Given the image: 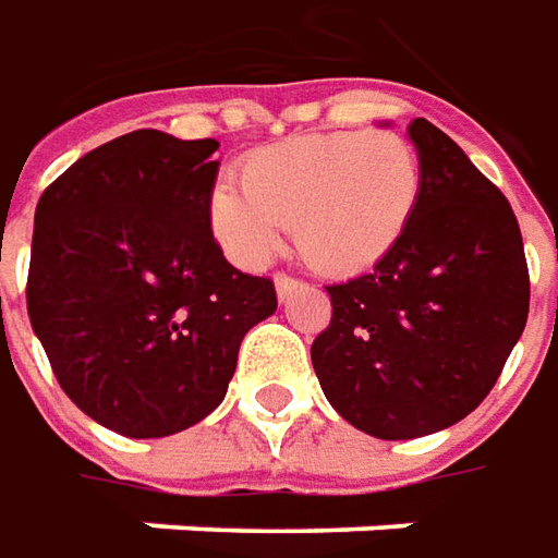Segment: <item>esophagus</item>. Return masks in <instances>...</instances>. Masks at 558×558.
Segmentation results:
<instances>
[{"label": "esophagus", "instance_id": "esophagus-1", "mask_svg": "<svg viewBox=\"0 0 558 558\" xmlns=\"http://www.w3.org/2000/svg\"><path fill=\"white\" fill-rule=\"evenodd\" d=\"M275 287H278V296L287 299V296H290V293H296V290H302L305 283H302V280H299V278H293V275H278V278H275Z\"/></svg>", "mask_w": 558, "mask_h": 558}]
</instances>
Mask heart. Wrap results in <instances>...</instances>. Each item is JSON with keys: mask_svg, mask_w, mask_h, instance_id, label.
<instances>
[{"mask_svg": "<svg viewBox=\"0 0 558 558\" xmlns=\"http://www.w3.org/2000/svg\"><path fill=\"white\" fill-rule=\"evenodd\" d=\"M241 184L213 194V225L231 256L268 259L293 225L302 259L352 275L401 238L420 197V160L395 132L302 135L253 154Z\"/></svg>", "mask_w": 558, "mask_h": 558, "instance_id": "b5f03b06", "label": "heart"}]
</instances>
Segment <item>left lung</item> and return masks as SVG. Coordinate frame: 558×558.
Here are the masks:
<instances>
[{
    "mask_svg": "<svg viewBox=\"0 0 558 558\" xmlns=\"http://www.w3.org/2000/svg\"><path fill=\"white\" fill-rule=\"evenodd\" d=\"M420 197L374 271L330 283L312 342L327 401L355 429L401 441L448 429L494 389L529 320V262L500 187L416 117Z\"/></svg>",
    "mask_w": 558,
    "mask_h": 558,
    "instance_id": "obj_1",
    "label": "left lung"
}]
</instances>
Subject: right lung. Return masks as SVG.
Masks as SVG:
<instances>
[{
    "instance_id": "1",
    "label": "right lung",
    "mask_w": 558,
    "mask_h": 558,
    "mask_svg": "<svg viewBox=\"0 0 558 558\" xmlns=\"http://www.w3.org/2000/svg\"><path fill=\"white\" fill-rule=\"evenodd\" d=\"M216 138L138 129L88 150L36 203L27 315L68 398L125 438L213 413L275 280L213 238Z\"/></svg>"
}]
</instances>
